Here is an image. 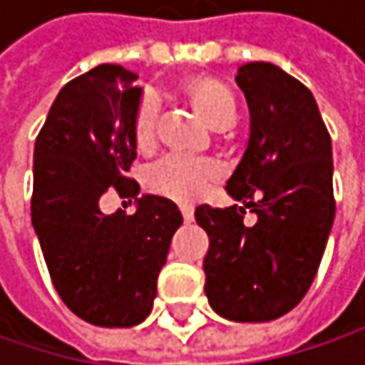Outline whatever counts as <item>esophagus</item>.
<instances>
[{
    "instance_id": "esophagus-1",
    "label": "esophagus",
    "mask_w": 365,
    "mask_h": 365,
    "mask_svg": "<svg viewBox=\"0 0 365 365\" xmlns=\"http://www.w3.org/2000/svg\"><path fill=\"white\" fill-rule=\"evenodd\" d=\"M180 211H182L183 222H192V220H194V207H192V205L182 202V205H180Z\"/></svg>"
}]
</instances>
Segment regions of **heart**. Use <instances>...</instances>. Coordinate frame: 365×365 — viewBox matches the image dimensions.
Returning <instances> with one entry per match:
<instances>
[{
    "label": "heart",
    "mask_w": 365,
    "mask_h": 365,
    "mask_svg": "<svg viewBox=\"0 0 365 365\" xmlns=\"http://www.w3.org/2000/svg\"><path fill=\"white\" fill-rule=\"evenodd\" d=\"M178 95L213 130L232 126L237 99L232 91L211 76H192L178 84ZM158 108L152 97H143L133 115V141L139 152H150L156 143ZM217 180V167L209 160H190L169 156L148 171V185L175 200H194Z\"/></svg>",
    "instance_id": "1"
}]
</instances>
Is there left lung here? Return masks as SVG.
<instances>
[{
    "label": "left lung",
    "mask_w": 365,
    "mask_h": 365,
    "mask_svg": "<svg viewBox=\"0 0 365 365\" xmlns=\"http://www.w3.org/2000/svg\"><path fill=\"white\" fill-rule=\"evenodd\" d=\"M250 106V141L226 183L241 205H200L196 224L209 235L205 294L230 322H270L309 292L326 252L336 202L331 139L313 93L264 61L239 67ZM250 208L258 222L242 224Z\"/></svg>",
    "instance_id": "obj_1"
}]
</instances>
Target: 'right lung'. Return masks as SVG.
I'll return each instance as SVG.
<instances>
[{
  "mask_svg": "<svg viewBox=\"0 0 365 365\" xmlns=\"http://www.w3.org/2000/svg\"><path fill=\"white\" fill-rule=\"evenodd\" d=\"M135 80L120 65H99L67 82L34 150L31 222L50 279L71 313L101 328H130L150 315L183 222L173 200L154 194L137 198L133 215L99 209L110 190L139 194L128 178L141 101Z\"/></svg>",
  "mask_w": 365,
  "mask_h": 365,
  "instance_id": "add662e5",
  "label": "right lung"
}]
</instances>
